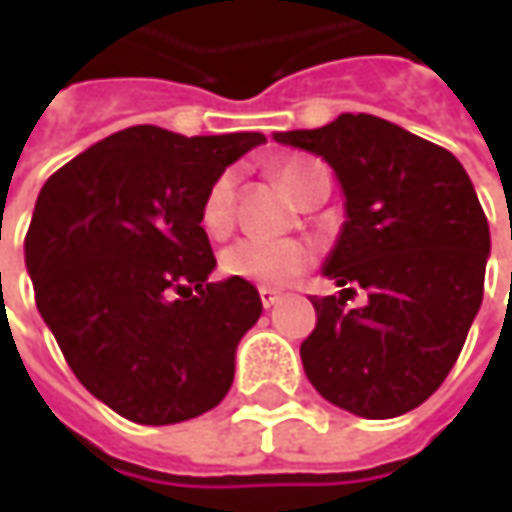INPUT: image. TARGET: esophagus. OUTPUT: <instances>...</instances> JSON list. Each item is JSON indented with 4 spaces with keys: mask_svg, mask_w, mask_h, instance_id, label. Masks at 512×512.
Returning <instances> with one entry per match:
<instances>
[{
    "mask_svg": "<svg viewBox=\"0 0 512 512\" xmlns=\"http://www.w3.org/2000/svg\"><path fill=\"white\" fill-rule=\"evenodd\" d=\"M259 299H262V305L273 307L279 302V293L276 290H270V287H259Z\"/></svg>",
    "mask_w": 512,
    "mask_h": 512,
    "instance_id": "obj_1",
    "label": "esophagus"
}]
</instances>
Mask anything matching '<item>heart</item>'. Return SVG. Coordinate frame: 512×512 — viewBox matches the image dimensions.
Listing matches in <instances>:
<instances>
[{"label": "heart", "mask_w": 512, "mask_h": 512, "mask_svg": "<svg viewBox=\"0 0 512 512\" xmlns=\"http://www.w3.org/2000/svg\"><path fill=\"white\" fill-rule=\"evenodd\" d=\"M319 165L305 159H290L276 168V176L293 199L302 196L307 176ZM233 207H236V176L225 170L213 179L202 199L199 222L207 236H225L233 227ZM222 273L233 279H245L250 285L285 287L299 279L310 265V250L299 242H262V239H239L222 253Z\"/></svg>", "instance_id": "b5f03b06"}]
</instances>
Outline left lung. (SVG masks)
I'll return each mask as SVG.
<instances>
[{"mask_svg": "<svg viewBox=\"0 0 512 512\" xmlns=\"http://www.w3.org/2000/svg\"><path fill=\"white\" fill-rule=\"evenodd\" d=\"M273 139L322 156L344 193L322 267L342 293L313 302L307 379L353 416H402L439 390L482 307L490 227L473 182L450 150L370 113ZM353 286L362 308L346 307Z\"/></svg>", "mask_w": 512, "mask_h": 512, "instance_id": "obj_1", "label": "left lung"}]
</instances>
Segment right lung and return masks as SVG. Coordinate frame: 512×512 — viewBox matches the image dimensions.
Returning <instances> with one entry per match:
<instances>
[{
    "label": "right lung",
    "mask_w": 512,
    "mask_h": 512,
    "mask_svg": "<svg viewBox=\"0 0 512 512\" xmlns=\"http://www.w3.org/2000/svg\"><path fill=\"white\" fill-rule=\"evenodd\" d=\"M262 142L136 125L39 190L25 236L36 307L76 379L130 422L196 419L233 384L262 299L245 279L207 282L216 256L199 213L213 179Z\"/></svg>",
    "instance_id": "add662e5"
}]
</instances>
